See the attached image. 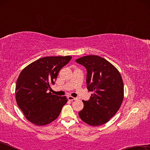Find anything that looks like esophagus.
Instances as JSON below:
<instances>
[{
	"label": "esophagus",
	"instance_id": "34e87169",
	"mask_svg": "<svg viewBox=\"0 0 150 150\" xmlns=\"http://www.w3.org/2000/svg\"><path fill=\"white\" fill-rule=\"evenodd\" d=\"M68 100H71V101H73V100H77V98H75V97H73L71 96H69L67 97Z\"/></svg>",
	"mask_w": 150,
	"mask_h": 150
}]
</instances>
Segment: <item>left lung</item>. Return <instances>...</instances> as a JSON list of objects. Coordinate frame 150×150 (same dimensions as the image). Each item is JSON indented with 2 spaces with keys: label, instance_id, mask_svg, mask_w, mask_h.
<instances>
[{
  "label": "left lung",
  "instance_id": "obj_1",
  "mask_svg": "<svg viewBox=\"0 0 150 150\" xmlns=\"http://www.w3.org/2000/svg\"><path fill=\"white\" fill-rule=\"evenodd\" d=\"M75 62L87 69V87L93 94L83 100L79 116L85 123L98 126L107 122L117 112L124 98V83L118 69L98 55H87Z\"/></svg>",
  "mask_w": 150,
  "mask_h": 150
}]
</instances>
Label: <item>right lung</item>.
Instances as JSON below:
<instances>
[{
	"mask_svg": "<svg viewBox=\"0 0 150 150\" xmlns=\"http://www.w3.org/2000/svg\"><path fill=\"white\" fill-rule=\"evenodd\" d=\"M71 58L69 55L40 58L20 73L15 90L17 105L35 125H46L55 120L67 102L66 96L52 95L48 90Z\"/></svg>",
	"mask_w": 150,
	"mask_h": 150,
	"instance_id": "add662e5",
	"label": "right lung"
}]
</instances>
